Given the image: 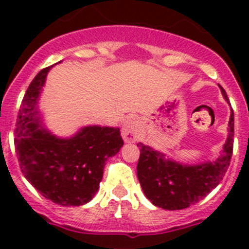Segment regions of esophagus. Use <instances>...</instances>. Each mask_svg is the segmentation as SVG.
<instances>
[{"mask_svg":"<svg viewBox=\"0 0 249 249\" xmlns=\"http://www.w3.org/2000/svg\"><path fill=\"white\" fill-rule=\"evenodd\" d=\"M121 133H122V137L124 140V142L137 141L138 137H140V124H138V121L135 120V118H128L122 124Z\"/></svg>","mask_w":249,"mask_h":249,"instance_id":"1","label":"esophagus"}]
</instances>
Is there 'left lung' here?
<instances>
[{
    "mask_svg": "<svg viewBox=\"0 0 249 249\" xmlns=\"http://www.w3.org/2000/svg\"><path fill=\"white\" fill-rule=\"evenodd\" d=\"M224 100L227 94L222 87ZM234 114L231 112L228 135L221 153L215 160L188 164L173 160L152 147L138 143L140 160L137 177L144 196L156 207L168 211L183 210L201 201L213 188L218 186L227 172L233 152Z\"/></svg>",
    "mask_w": 249,
    "mask_h": 249,
    "instance_id": "obj_1",
    "label": "left lung"
}]
</instances>
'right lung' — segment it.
<instances>
[{"label":"right lung","mask_w":249,"mask_h":249,"mask_svg":"<svg viewBox=\"0 0 249 249\" xmlns=\"http://www.w3.org/2000/svg\"><path fill=\"white\" fill-rule=\"evenodd\" d=\"M53 66L37 73L22 100L16 153L26 179L45 198L59 206H82L97 193L106 160L117 155L123 140L118 127L85 126L71 137H59L46 127L38 102Z\"/></svg>","instance_id":"obj_1"}]
</instances>
